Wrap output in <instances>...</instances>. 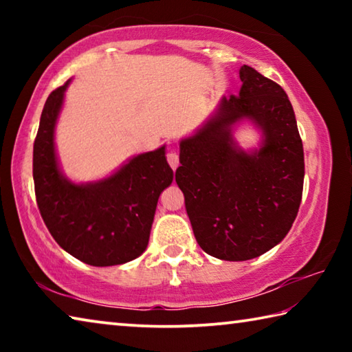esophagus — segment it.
I'll return each instance as SVG.
<instances>
[{"label": "esophagus", "mask_w": 352, "mask_h": 352, "mask_svg": "<svg viewBox=\"0 0 352 352\" xmlns=\"http://www.w3.org/2000/svg\"><path fill=\"white\" fill-rule=\"evenodd\" d=\"M168 163H169V166L172 169H177L178 168V155H177V152H174V151H170L169 153H168Z\"/></svg>", "instance_id": "esophagus-1"}]
</instances>
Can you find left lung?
<instances>
[{
  "label": "left lung",
  "mask_w": 352,
  "mask_h": 352,
  "mask_svg": "<svg viewBox=\"0 0 352 352\" xmlns=\"http://www.w3.org/2000/svg\"><path fill=\"white\" fill-rule=\"evenodd\" d=\"M239 77V94L223 96L204 126L180 141L175 172L197 243L223 261H248L278 245L296 217L305 182V152L287 94L248 65ZM243 118L261 132L252 151L232 136Z\"/></svg>",
  "instance_id": "8db88e82"
}]
</instances>
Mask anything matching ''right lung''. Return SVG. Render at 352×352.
Instances as JSON below:
<instances>
[{"label": "right lung", "instance_id": "1", "mask_svg": "<svg viewBox=\"0 0 352 352\" xmlns=\"http://www.w3.org/2000/svg\"><path fill=\"white\" fill-rule=\"evenodd\" d=\"M69 80L50 94L34 142L35 197L65 252L94 267L126 264L144 253L158 197L174 180L166 146L140 153L115 174L73 183L58 168L54 132Z\"/></svg>", "mask_w": 352, "mask_h": 352}]
</instances>
